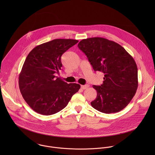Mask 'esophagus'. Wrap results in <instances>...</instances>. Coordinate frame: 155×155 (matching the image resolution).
<instances>
[{"label":"esophagus","mask_w":155,"mask_h":155,"mask_svg":"<svg viewBox=\"0 0 155 155\" xmlns=\"http://www.w3.org/2000/svg\"><path fill=\"white\" fill-rule=\"evenodd\" d=\"M88 87V85H82L81 86V88L82 89H85Z\"/></svg>","instance_id":"34e87169"}]
</instances>
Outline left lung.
Returning a JSON list of instances; mask_svg holds the SVG:
<instances>
[{"label": "left lung", "mask_w": 155, "mask_h": 155, "mask_svg": "<svg viewBox=\"0 0 155 155\" xmlns=\"http://www.w3.org/2000/svg\"><path fill=\"white\" fill-rule=\"evenodd\" d=\"M78 46L93 69L104 74L103 84L92 86L97 92L91 103L92 107L107 114L123 110L133 99L138 85L133 57L120 45L103 38L83 39Z\"/></svg>", "instance_id": "8db88e82"}]
</instances>
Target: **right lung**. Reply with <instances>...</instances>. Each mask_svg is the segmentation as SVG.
I'll list each match as a JSON object with an SVG mask.
<instances>
[{"label":"right lung","mask_w":155,"mask_h":155,"mask_svg":"<svg viewBox=\"0 0 155 155\" xmlns=\"http://www.w3.org/2000/svg\"><path fill=\"white\" fill-rule=\"evenodd\" d=\"M78 42L54 39L38 45L28 54L19 74V88L25 102L38 113L48 116L61 110L81 88L54 75L63 66L62 55Z\"/></svg>","instance_id":"add662e5"}]
</instances>
